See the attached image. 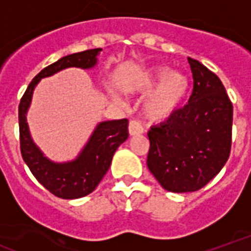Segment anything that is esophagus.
Wrapping results in <instances>:
<instances>
[{
	"instance_id": "1",
	"label": "esophagus",
	"mask_w": 251,
	"mask_h": 251,
	"mask_svg": "<svg viewBox=\"0 0 251 251\" xmlns=\"http://www.w3.org/2000/svg\"><path fill=\"white\" fill-rule=\"evenodd\" d=\"M129 133L130 135H138L143 133V127L138 120H131L129 122Z\"/></svg>"
}]
</instances>
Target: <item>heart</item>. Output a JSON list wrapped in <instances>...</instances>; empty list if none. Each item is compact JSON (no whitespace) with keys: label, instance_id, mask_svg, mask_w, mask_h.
Here are the masks:
<instances>
[{"label":"heart","instance_id":"obj_1","mask_svg":"<svg viewBox=\"0 0 251 251\" xmlns=\"http://www.w3.org/2000/svg\"><path fill=\"white\" fill-rule=\"evenodd\" d=\"M188 89V77L179 71L170 72L166 67L152 68L139 85L142 93L153 91L145 105L146 114L152 120L167 118L176 112L185 100Z\"/></svg>","mask_w":251,"mask_h":251}]
</instances>
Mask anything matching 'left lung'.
Returning a JSON list of instances; mask_svg holds the SVG:
<instances>
[{
  "label": "left lung",
  "instance_id": "1",
  "mask_svg": "<svg viewBox=\"0 0 251 251\" xmlns=\"http://www.w3.org/2000/svg\"><path fill=\"white\" fill-rule=\"evenodd\" d=\"M194 89L188 104L147 133V167L170 192H194L221 171L232 147L233 105L221 80L188 57Z\"/></svg>",
  "mask_w": 251,
  "mask_h": 251
}]
</instances>
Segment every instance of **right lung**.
Listing matches in <instances>:
<instances>
[{"instance_id": "add662e5", "label": "right lung", "mask_w": 251, "mask_h": 251, "mask_svg": "<svg viewBox=\"0 0 251 251\" xmlns=\"http://www.w3.org/2000/svg\"><path fill=\"white\" fill-rule=\"evenodd\" d=\"M100 51L101 49H93L67 55L43 68L28 84L19 102V142L22 158L36 180L51 194L60 199L84 198L95 191L108 172L118 146L129 137V121L122 118L100 122L76 159L66 163H55L46 158L39 147L32 142L26 122V113L31 104L34 88L41 79L49 77L70 67H77L83 70L92 68L97 64V55Z\"/></svg>"}]
</instances>
